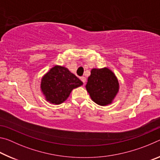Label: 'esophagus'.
I'll return each instance as SVG.
<instances>
[{"label":"esophagus","mask_w":160,"mask_h":160,"mask_svg":"<svg viewBox=\"0 0 160 160\" xmlns=\"http://www.w3.org/2000/svg\"><path fill=\"white\" fill-rule=\"evenodd\" d=\"M80 80H82V82L84 84H85V82H86V78H85V77H80Z\"/></svg>","instance_id":"34e87169"}]
</instances>
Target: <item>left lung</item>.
<instances>
[{
    "mask_svg": "<svg viewBox=\"0 0 160 160\" xmlns=\"http://www.w3.org/2000/svg\"><path fill=\"white\" fill-rule=\"evenodd\" d=\"M86 89L91 99L97 104L104 106L112 103L118 91V82L109 69L93 68L88 78Z\"/></svg>",
    "mask_w": 160,
    "mask_h": 160,
    "instance_id": "left-lung-1",
    "label": "left lung"
}]
</instances>
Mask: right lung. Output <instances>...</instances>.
I'll return each mask as SVG.
<instances>
[{"mask_svg": "<svg viewBox=\"0 0 160 160\" xmlns=\"http://www.w3.org/2000/svg\"><path fill=\"white\" fill-rule=\"evenodd\" d=\"M82 85V81L66 68L56 66L43 77L41 88L47 101L59 104L66 101L74 88Z\"/></svg>", "mask_w": 160, "mask_h": 160, "instance_id": "add662e5", "label": "right lung"}]
</instances>
